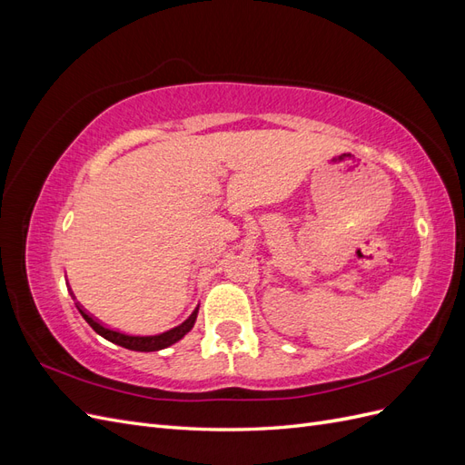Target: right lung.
Wrapping results in <instances>:
<instances>
[{"instance_id":"1","label":"right lung","mask_w":465,"mask_h":465,"mask_svg":"<svg viewBox=\"0 0 465 465\" xmlns=\"http://www.w3.org/2000/svg\"><path fill=\"white\" fill-rule=\"evenodd\" d=\"M198 311H200V308H195V311L184 322H182L180 326H174L173 330H166V331L157 333V335H128V333H122V331H116V330L104 328L103 323H98L85 311H79V312H81L83 318H85L89 326L98 335H103L104 340L116 343L120 347L130 349V351H142V353H151V351H161V349H166V347L174 345L176 341H180L182 337H184L193 328L195 318H198Z\"/></svg>"}]
</instances>
